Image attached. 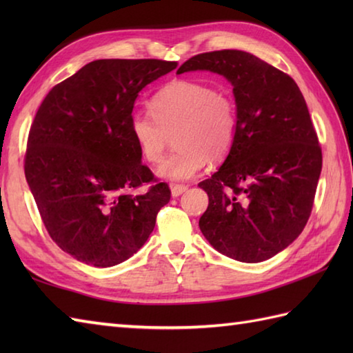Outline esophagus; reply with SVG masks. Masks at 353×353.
Here are the masks:
<instances>
[{"instance_id":"esophagus-1","label":"esophagus","mask_w":353,"mask_h":353,"mask_svg":"<svg viewBox=\"0 0 353 353\" xmlns=\"http://www.w3.org/2000/svg\"><path fill=\"white\" fill-rule=\"evenodd\" d=\"M188 190V186L186 185H172L171 186V196L172 197H179V196H182V194Z\"/></svg>"}]
</instances>
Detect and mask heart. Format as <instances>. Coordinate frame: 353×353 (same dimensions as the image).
<instances>
[{"label":"heart","instance_id":"obj_1","mask_svg":"<svg viewBox=\"0 0 353 353\" xmlns=\"http://www.w3.org/2000/svg\"><path fill=\"white\" fill-rule=\"evenodd\" d=\"M153 119L130 117V133L142 157L156 163L174 134L177 150L157 167L168 182H186L199 176L208 159L220 161L234 145L236 106L228 91L192 80H171L148 103Z\"/></svg>","mask_w":353,"mask_h":353}]
</instances>
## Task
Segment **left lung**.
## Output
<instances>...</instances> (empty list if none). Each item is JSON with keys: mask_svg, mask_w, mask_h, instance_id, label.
<instances>
[{"mask_svg": "<svg viewBox=\"0 0 353 353\" xmlns=\"http://www.w3.org/2000/svg\"><path fill=\"white\" fill-rule=\"evenodd\" d=\"M211 71L234 86L236 134L221 167L200 182L209 197L201 234L215 250L261 262L294 241L308 221L321 148L301 89L250 52L197 54L177 74Z\"/></svg>", "mask_w": 353, "mask_h": 353, "instance_id": "8db88e82", "label": "left lung"}]
</instances>
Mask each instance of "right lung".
<instances>
[{"label": "right lung", "instance_id": "1", "mask_svg": "<svg viewBox=\"0 0 353 353\" xmlns=\"http://www.w3.org/2000/svg\"><path fill=\"white\" fill-rule=\"evenodd\" d=\"M157 59H100L56 85L34 117L26 179L50 236L72 258L106 268L145 244L170 201L130 133L138 94L176 70Z\"/></svg>", "mask_w": 353, "mask_h": 353}]
</instances>
